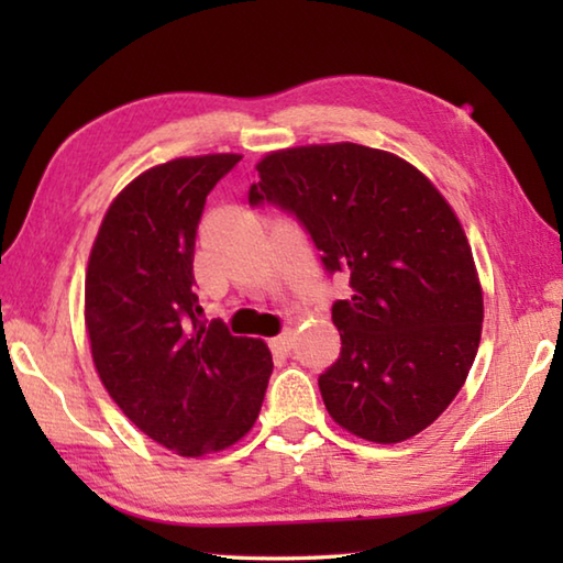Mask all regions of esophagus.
I'll list each match as a JSON object with an SVG mask.
<instances>
[{
    "label": "esophagus",
    "mask_w": 563,
    "mask_h": 563,
    "mask_svg": "<svg viewBox=\"0 0 563 563\" xmlns=\"http://www.w3.org/2000/svg\"><path fill=\"white\" fill-rule=\"evenodd\" d=\"M290 347H292V332L290 330H285L283 335H278V338H273L271 340V350H273V355H280V357H285L290 352Z\"/></svg>",
    "instance_id": "1"
}]
</instances>
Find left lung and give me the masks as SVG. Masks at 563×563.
Returning a JSON list of instances; mask_svg holds the SVG:
<instances>
[{
  "label": "left lung",
  "instance_id": "8db88e82",
  "mask_svg": "<svg viewBox=\"0 0 563 563\" xmlns=\"http://www.w3.org/2000/svg\"><path fill=\"white\" fill-rule=\"evenodd\" d=\"M258 174L247 203L295 216L322 268L350 280L332 302L340 357L318 377L330 417L379 444L422 432L482 338L479 278L450 203L407 161L357 144L275 151Z\"/></svg>",
  "mask_w": 563,
  "mask_h": 563
}]
</instances>
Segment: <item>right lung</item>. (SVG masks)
Segmentation results:
<instances>
[{"label": "right lung", "instance_id": "1", "mask_svg": "<svg viewBox=\"0 0 563 563\" xmlns=\"http://www.w3.org/2000/svg\"><path fill=\"white\" fill-rule=\"evenodd\" d=\"M241 156L148 168L103 216L87 271V330L103 387L133 424L180 456L225 450L258 419L265 342L208 322L194 292L206 196Z\"/></svg>", "mask_w": 563, "mask_h": 563}]
</instances>
